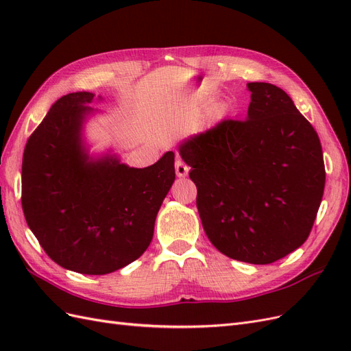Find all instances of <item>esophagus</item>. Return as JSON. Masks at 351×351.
I'll list each match as a JSON object with an SVG mask.
<instances>
[{
	"label": "esophagus",
	"instance_id": "34e87169",
	"mask_svg": "<svg viewBox=\"0 0 351 351\" xmlns=\"http://www.w3.org/2000/svg\"><path fill=\"white\" fill-rule=\"evenodd\" d=\"M189 173V165L183 161V159H177L176 161V174L177 177H186Z\"/></svg>",
	"mask_w": 351,
	"mask_h": 351
}]
</instances>
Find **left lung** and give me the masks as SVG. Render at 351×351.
Instances as JSON below:
<instances>
[{
  "mask_svg": "<svg viewBox=\"0 0 351 351\" xmlns=\"http://www.w3.org/2000/svg\"><path fill=\"white\" fill-rule=\"evenodd\" d=\"M246 120L226 119L180 146L210 243L268 265L309 237L325 187L319 136L281 88L247 83Z\"/></svg>",
  "mask_w": 351,
  "mask_h": 351,
  "instance_id": "left-lung-1",
  "label": "left lung"
}]
</instances>
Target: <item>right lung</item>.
Instances as JSON below:
<instances>
[{
	"label": "right lung",
	"instance_id": "obj_1",
	"mask_svg": "<svg viewBox=\"0 0 351 351\" xmlns=\"http://www.w3.org/2000/svg\"><path fill=\"white\" fill-rule=\"evenodd\" d=\"M93 93L52 104L29 136L22 164V208L42 249L60 267L88 275L114 272L141 258L174 183V154L146 168L115 158L88 161L80 142Z\"/></svg>",
	"mask_w": 351,
	"mask_h": 351
}]
</instances>
